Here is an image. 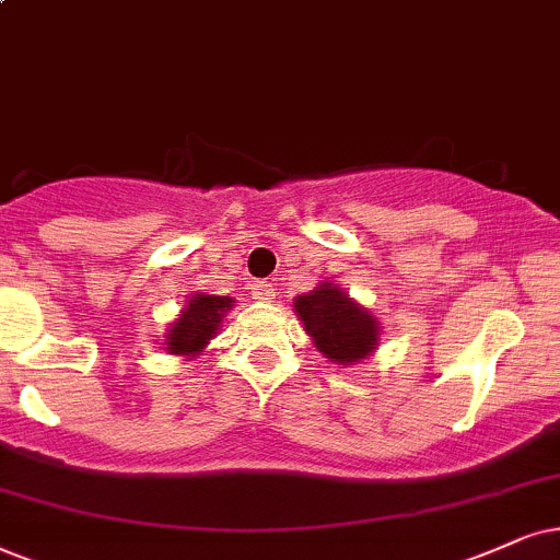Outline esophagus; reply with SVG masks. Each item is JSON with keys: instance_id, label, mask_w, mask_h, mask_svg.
Listing matches in <instances>:
<instances>
[{"instance_id": "esophagus-1", "label": "esophagus", "mask_w": 560, "mask_h": 560, "mask_svg": "<svg viewBox=\"0 0 560 560\" xmlns=\"http://www.w3.org/2000/svg\"><path fill=\"white\" fill-rule=\"evenodd\" d=\"M253 300L273 302L276 300V289H273L271 281H256V284H253Z\"/></svg>"}]
</instances>
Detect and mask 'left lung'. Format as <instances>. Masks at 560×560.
Wrapping results in <instances>:
<instances>
[{"label":"left lung","instance_id":"left-lung-1","mask_svg":"<svg viewBox=\"0 0 560 560\" xmlns=\"http://www.w3.org/2000/svg\"><path fill=\"white\" fill-rule=\"evenodd\" d=\"M294 310L304 330L313 336L317 351L330 362L353 364L377 349V320L338 287L323 284L315 292L296 296Z\"/></svg>","mask_w":560,"mask_h":560}]
</instances>
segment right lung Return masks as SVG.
Wrapping results in <instances>:
<instances>
[{
  "label": "right lung",
  "instance_id": "right-lung-1",
  "mask_svg": "<svg viewBox=\"0 0 560 560\" xmlns=\"http://www.w3.org/2000/svg\"><path fill=\"white\" fill-rule=\"evenodd\" d=\"M232 307L230 296H214V294H194L188 300V307L183 310L180 320L173 323L167 330V351L170 353H198L207 346L209 338L222 323V315Z\"/></svg>",
  "mask_w": 560,
  "mask_h": 560
}]
</instances>
